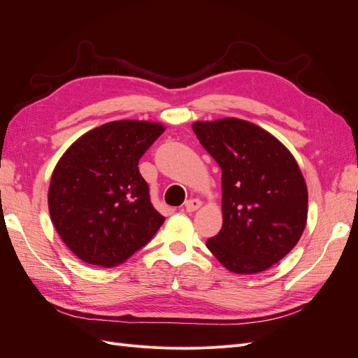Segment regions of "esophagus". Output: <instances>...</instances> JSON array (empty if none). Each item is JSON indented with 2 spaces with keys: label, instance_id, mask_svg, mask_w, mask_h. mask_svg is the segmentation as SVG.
<instances>
[{
  "label": "esophagus",
  "instance_id": "esophagus-1",
  "mask_svg": "<svg viewBox=\"0 0 358 358\" xmlns=\"http://www.w3.org/2000/svg\"><path fill=\"white\" fill-rule=\"evenodd\" d=\"M185 210L187 212H196V210H199L200 208H201V200H199V199H189V200H187L185 201Z\"/></svg>",
  "mask_w": 358,
  "mask_h": 358
}]
</instances>
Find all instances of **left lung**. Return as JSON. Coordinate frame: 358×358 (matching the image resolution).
Here are the masks:
<instances>
[{
    "instance_id": "obj_1",
    "label": "left lung",
    "mask_w": 358,
    "mask_h": 358,
    "mask_svg": "<svg viewBox=\"0 0 358 358\" xmlns=\"http://www.w3.org/2000/svg\"><path fill=\"white\" fill-rule=\"evenodd\" d=\"M192 131L222 170V229L206 246L233 273H262L305 231L308 187L297 161L243 119L197 121Z\"/></svg>"
}]
</instances>
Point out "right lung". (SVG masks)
<instances>
[{
	"mask_svg": "<svg viewBox=\"0 0 358 358\" xmlns=\"http://www.w3.org/2000/svg\"><path fill=\"white\" fill-rule=\"evenodd\" d=\"M166 127L122 119L80 136L53 169L48 192L50 220L82 262L122 264L164 222L149 197L138 159Z\"/></svg>",
	"mask_w": 358,
	"mask_h": 358,
	"instance_id": "add662e5",
	"label": "right lung"
}]
</instances>
